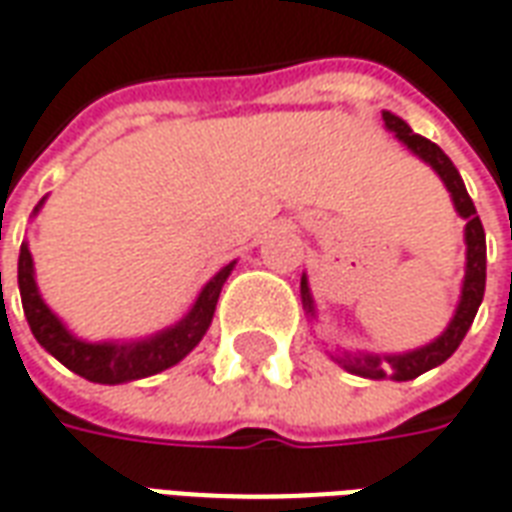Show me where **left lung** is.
<instances>
[{
  "instance_id": "8db88e82",
  "label": "left lung",
  "mask_w": 512,
  "mask_h": 512,
  "mask_svg": "<svg viewBox=\"0 0 512 512\" xmlns=\"http://www.w3.org/2000/svg\"><path fill=\"white\" fill-rule=\"evenodd\" d=\"M383 123L386 129L394 132V137L400 140L402 146L408 148L411 154L422 159L424 165L436 170L438 179L444 181V187L452 195V204H455V212H458L463 220H466V228H463V239H466V273H463V284H460V300L452 320L444 328L441 336H436L430 344H422L416 350H408V353H342L331 355L336 364H342L347 372H353L358 378L369 380H413L436 369L438 364H444L449 355L455 353L463 342V336L469 333L471 322L477 317V308L482 303V295H485V231H482L480 215L471 204L469 192H466V184L460 179L458 168L452 165V159L436 146L430 143L422 134H413V129L408 123L397 118L394 112L383 110ZM300 297H303V308L306 314L314 320L317 317V308H314V297H311V289H308V278L303 273L300 278Z\"/></svg>"
}]
</instances>
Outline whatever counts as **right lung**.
Instances as JSON below:
<instances>
[{"label":"right lung","mask_w":512,"mask_h":512,"mask_svg":"<svg viewBox=\"0 0 512 512\" xmlns=\"http://www.w3.org/2000/svg\"><path fill=\"white\" fill-rule=\"evenodd\" d=\"M43 201L35 206L32 215L41 212ZM234 264L237 262L226 264L220 273L206 281L201 295L195 297L190 311L176 325H170L154 336H146V339L88 342V339H79L76 333L68 331L65 322L46 306V300L38 292L35 264H32L27 242H21V253H18V292H21V306H24V317L30 322L32 336L38 339L46 353H52L60 364L68 366L79 378L90 380V383H104V386H118V383H132V380L165 372L198 347V342L204 339L212 325L217 297L234 270Z\"/></svg>","instance_id":"right-lung-1"}]
</instances>
